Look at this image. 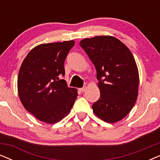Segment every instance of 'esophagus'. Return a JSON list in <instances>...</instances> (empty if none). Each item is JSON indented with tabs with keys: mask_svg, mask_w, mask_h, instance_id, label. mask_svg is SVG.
I'll return each mask as SVG.
<instances>
[{
	"mask_svg": "<svg viewBox=\"0 0 160 160\" xmlns=\"http://www.w3.org/2000/svg\"><path fill=\"white\" fill-rule=\"evenodd\" d=\"M86 89H87V87H82V88H79V91L80 92H84V91L86 90Z\"/></svg>",
	"mask_w": 160,
	"mask_h": 160,
	"instance_id": "obj_1",
	"label": "esophagus"
}]
</instances>
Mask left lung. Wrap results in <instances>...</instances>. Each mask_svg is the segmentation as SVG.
Returning a JSON list of instances; mask_svg holds the SVG:
<instances>
[{
	"label": "left lung",
	"instance_id": "8db88e82",
	"mask_svg": "<svg viewBox=\"0 0 160 160\" xmlns=\"http://www.w3.org/2000/svg\"><path fill=\"white\" fill-rule=\"evenodd\" d=\"M80 46L97 71L100 92L93 103V112L100 119L115 123L132 110L138 95L139 73L135 58L128 47L111 36L84 38Z\"/></svg>",
	"mask_w": 160,
	"mask_h": 160
}]
</instances>
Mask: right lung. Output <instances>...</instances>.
<instances>
[{"instance_id": "1", "label": "right lung", "mask_w": 160, "mask_h": 160, "mask_svg": "<svg viewBox=\"0 0 160 160\" xmlns=\"http://www.w3.org/2000/svg\"><path fill=\"white\" fill-rule=\"evenodd\" d=\"M75 41L36 46L22 63L17 89L25 108L39 121L54 124L66 117L78 96V90L67 86L64 62Z\"/></svg>"}]
</instances>
